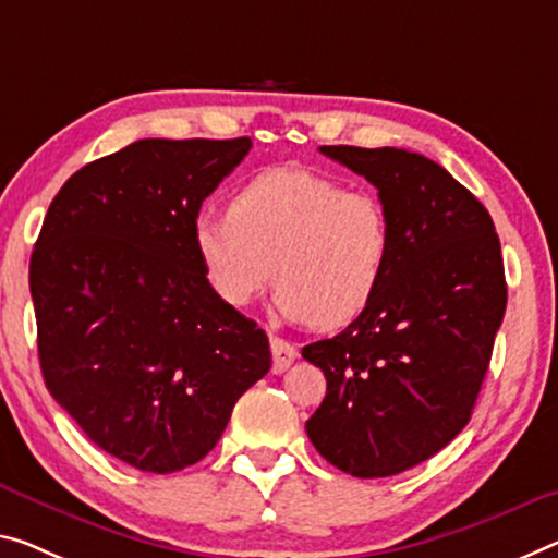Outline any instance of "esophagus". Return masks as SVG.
<instances>
[{
  "instance_id": "34e87169",
  "label": "esophagus",
  "mask_w": 558,
  "mask_h": 558,
  "mask_svg": "<svg viewBox=\"0 0 558 558\" xmlns=\"http://www.w3.org/2000/svg\"><path fill=\"white\" fill-rule=\"evenodd\" d=\"M269 344H271V356H274V364H271L274 374L287 372V368L294 364L296 356H299L296 354V347L289 344V341L281 339V337H271Z\"/></svg>"
}]
</instances>
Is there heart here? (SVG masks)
<instances>
[{"label": "heart", "mask_w": 558, "mask_h": 558, "mask_svg": "<svg viewBox=\"0 0 558 558\" xmlns=\"http://www.w3.org/2000/svg\"><path fill=\"white\" fill-rule=\"evenodd\" d=\"M391 221L379 196L337 179L274 167L231 194L227 214L192 221V250L214 296L250 306L277 279V312L341 329L379 294L391 259Z\"/></svg>", "instance_id": "b5f03b06"}]
</instances>
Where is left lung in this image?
Segmentation results:
<instances>
[{
    "label": "left lung",
    "instance_id": "8db88e82",
    "mask_svg": "<svg viewBox=\"0 0 558 558\" xmlns=\"http://www.w3.org/2000/svg\"><path fill=\"white\" fill-rule=\"evenodd\" d=\"M379 190L391 259L379 294L302 356L327 376L314 449L359 478L393 476L469 424L507 312L501 244L484 204L416 151L319 147Z\"/></svg>",
    "mask_w": 558,
    "mask_h": 558
}]
</instances>
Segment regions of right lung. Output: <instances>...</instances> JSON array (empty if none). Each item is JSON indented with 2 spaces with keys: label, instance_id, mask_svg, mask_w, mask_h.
<instances>
[{
  "label": "right lung",
  "instance_id": "obj_1",
  "mask_svg": "<svg viewBox=\"0 0 558 558\" xmlns=\"http://www.w3.org/2000/svg\"><path fill=\"white\" fill-rule=\"evenodd\" d=\"M252 149L140 140L66 179L29 262L41 376L84 434L154 474L217 447L271 366L256 322L214 296L192 221Z\"/></svg>",
  "mask_w": 558,
  "mask_h": 558
}]
</instances>
